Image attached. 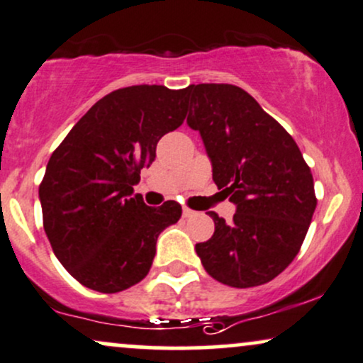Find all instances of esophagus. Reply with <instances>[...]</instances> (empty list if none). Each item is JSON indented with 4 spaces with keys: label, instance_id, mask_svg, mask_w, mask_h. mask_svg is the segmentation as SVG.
I'll use <instances>...</instances> for the list:
<instances>
[{
    "label": "esophagus",
    "instance_id": "1",
    "mask_svg": "<svg viewBox=\"0 0 363 363\" xmlns=\"http://www.w3.org/2000/svg\"><path fill=\"white\" fill-rule=\"evenodd\" d=\"M182 212H183V217H185V218H190V217H194L195 213H196V212H194V210H190L189 207H183Z\"/></svg>",
    "mask_w": 363,
    "mask_h": 363
}]
</instances>
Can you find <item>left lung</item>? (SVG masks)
<instances>
[{
	"mask_svg": "<svg viewBox=\"0 0 363 363\" xmlns=\"http://www.w3.org/2000/svg\"><path fill=\"white\" fill-rule=\"evenodd\" d=\"M186 124L200 133L212 177L235 205L195 245L205 271L232 288L269 283L296 257L316 208L311 169L288 131L230 84L189 86Z\"/></svg>",
	"mask_w": 363,
	"mask_h": 363,
	"instance_id": "8db88e82",
	"label": "left lung"
}]
</instances>
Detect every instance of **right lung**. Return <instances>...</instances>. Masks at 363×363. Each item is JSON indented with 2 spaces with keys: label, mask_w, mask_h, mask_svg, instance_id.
I'll return each mask as SVG.
<instances>
[{
  "label": "right lung",
  "mask_w": 363,
  "mask_h": 363,
  "mask_svg": "<svg viewBox=\"0 0 363 363\" xmlns=\"http://www.w3.org/2000/svg\"><path fill=\"white\" fill-rule=\"evenodd\" d=\"M189 89H118L97 101L53 151L38 196L43 229L80 284L119 293L150 272L156 239L182 217L168 200L147 207L133 195L161 136L182 126Z\"/></svg>",
  "instance_id": "obj_1"
}]
</instances>
